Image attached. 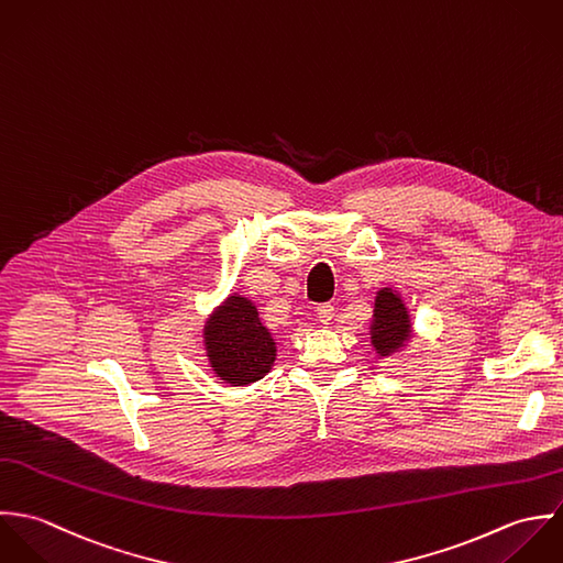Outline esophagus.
<instances>
[{"mask_svg":"<svg viewBox=\"0 0 563 563\" xmlns=\"http://www.w3.org/2000/svg\"><path fill=\"white\" fill-rule=\"evenodd\" d=\"M333 316H335L333 305H320V307H318V320H320L322 324H331Z\"/></svg>","mask_w":563,"mask_h":563,"instance_id":"esophagus-1","label":"esophagus"}]
</instances>
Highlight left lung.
<instances>
[{"label": "left lung", "instance_id": "left-lung-1", "mask_svg": "<svg viewBox=\"0 0 563 563\" xmlns=\"http://www.w3.org/2000/svg\"><path fill=\"white\" fill-rule=\"evenodd\" d=\"M369 345L376 358H398L416 338L411 311L396 287H380L369 320Z\"/></svg>", "mask_w": 563, "mask_h": 563}]
</instances>
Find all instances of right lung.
<instances>
[{
  "label": "right lung",
  "instance_id": "right-lung-1",
  "mask_svg": "<svg viewBox=\"0 0 563 563\" xmlns=\"http://www.w3.org/2000/svg\"><path fill=\"white\" fill-rule=\"evenodd\" d=\"M205 356L213 374L230 387H245L272 369L278 345L261 322L252 298L232 291L209 313L202 327Z\"/></svg>",
  "mask_w": 563,
  "mask_h": 563
}]
</instances>
